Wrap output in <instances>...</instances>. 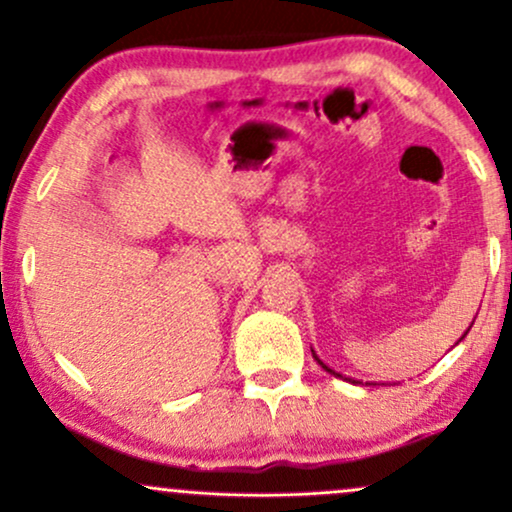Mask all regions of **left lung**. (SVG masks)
Instances as JSON below:
<instances>
[{"label":"left lung","mask_w":512,"mask_h":512,"mask_svg":"<svg viewBox=\"0 0 512 512\" xmlns=\"http://www.w3.org/2000/svg\"><path fill=\"white\" fill-rule=\"evenodd\" d=\"M472 325H474V322H472ZM467 332H469V330H467ZM467 332H464V334H462V337H460V342H462V339H464V337H467ZM460 342H457V344H460ZM310 351H313V349H310ZM313 356H315V361H317V363H320V366L327 370V373H332V375H337V378H344V380H349V383H354V385H358V380H354V378H346V375H342V373H337V370H332L330 366H325V363H322V361H320V356H317V354H315V351H313Z\"/></svg>","instance_id":"1"}]
</instances>
